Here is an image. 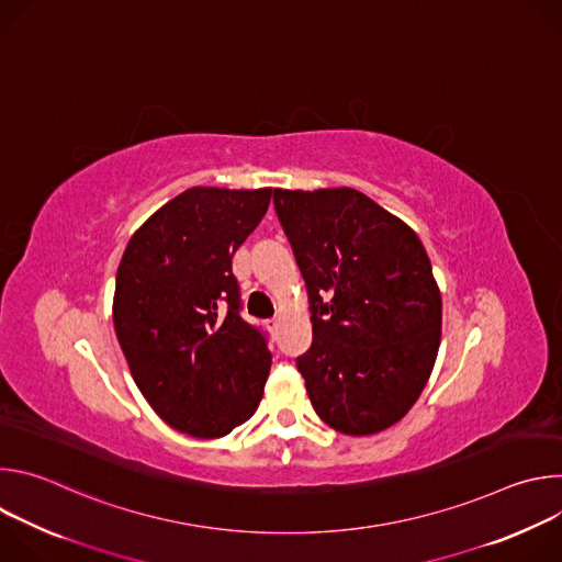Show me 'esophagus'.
Instances as JSON below:
<instances>
[{
    "mask_svg": "<svg viewBox=\"0 0 562 562\" xmlns=\"http://www.w3.org/2000/svg\"><path fill=\"white\" fill-rule=\"evenodd\" d=\"M278 325H280V323H278V319H276V317H273V319H269V323H267L269 331H276V329H278Z\"/></svg>",
    "mask_w": 562,
    "mask_h": 562,
    "instance_id": "esophagus-1",
    "label": "esophagus"
}]
</instances>
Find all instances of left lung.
I'll use <instances>...</instances> for the list:
<instances>
[{"instance_id":"obj_1","label":"left lung","mask_w":562,"mask_h":562,"mask_svg":"<svg viewBox=\"0 0 562 562\" xmlns=\"http://www.w3.org/2000/svg\"><path fill=\"white\" fill-rule=\"evenodd\" d=\"M311 300L297 358L315 414L347 436L403 420L440 347L442 297L416 231L364 193L273 191Z\"/></svg>"}]
</instances>
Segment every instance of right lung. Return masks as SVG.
<instances>
[{
    "mask_svg": "<svg viewBox=\"0 0 562 562\" xmlns=\"http://www.w3.org/2000/svg\"><path fill=\"white\" fill-rule=\"evenodd\" d=\"M273 189L193 187L157 209L117 267L113 325L153 412L193 438L247 423L271 369L265 336L239 317L233 254Z\"/></svg>",
    "mask_w": 562,
    "mask_h": 562,
    "instance_id": "add662e5",
    "label": "right lung"
}]
</instances>
